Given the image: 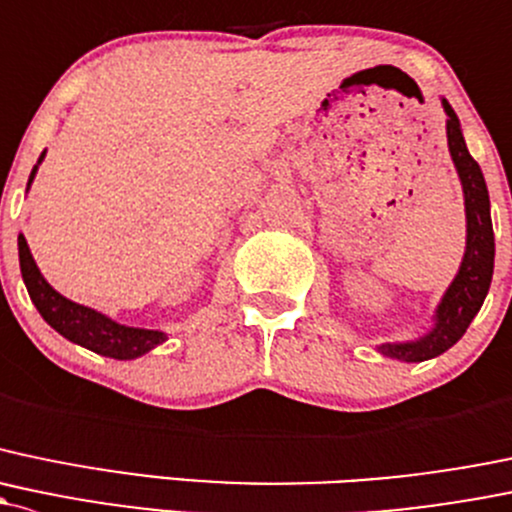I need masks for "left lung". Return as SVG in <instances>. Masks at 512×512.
Listing matches in <instances>:
<instances>
[{"mask_svg": "<svg viewBox=\"0 0 512 512\" xmlns=\"http://www.w3.org/2000/svg\"><path fill=\"white\" fill-rule=\"evenodd\" d=\"M446 112V139H449V152L459 171L461 186H464L466 201V252L461 262L459 274L446 289L437 309V324L427 336L412 343H385L378 351L387 358L405 360V363H422V360L437 358L449 351L456 341L466 333L473 316L481 309L486 299L488 287L493 277V257H496V240H493L491 223V201H488L486 179L481 174V166L466 149L464 134L456 112L446 100H441Z\"/></svg>", "mask_w": 512, "mask_h": 512, "instance_id": "1", "label": "left lung"}]
</instances>
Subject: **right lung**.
<instances>
[{
    "mask_svg": "<svg viewBox=\"0 0 512 512\" xmlns=\"http://www.w3.org/2000/svg\"><path fill=\"white\" fill-rule=\"evenodd\" d=\"M41 159L43 154L39 157V164ZM36 169H39V166H34V171H31L29 184L34 181ZM19 265L26 289H29V297L34 301L36 309H39V314L46 319V324H51L63 338H68V341L78 343V346L88 348V351L93 353L107 355V358L117 360L139 358V355L149 353L154 346L166 341V336L161 331L122 326L117 324V321L107 319L100 311L75 304V301L58 294L56 289L41 277L24 235H19Z\"/></svg>",
    "mask_w": 512,
    "mask_h": 512,
    "instance_id": "add662e5",
    "label": "right lung"
}]
</instances>
